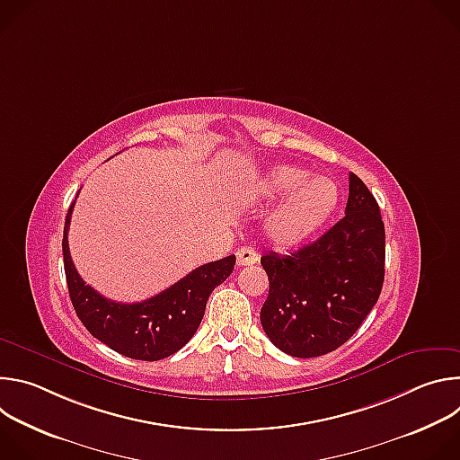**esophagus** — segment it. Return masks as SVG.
I'll use <instances>...</instances> for the list:
<instances>
[{
  "mask_svg": "<svg viewBox=\"0 0 460 460\" xmlns=\"http://www.w3.org/2000/svg\"><path fill=\"white\" fill-rule=\"evenodd\" d=\"M258 258H260V254H258V251H256L254 247L245 245V247H240V249L236 251V264H238L240 268L256 264Z\"/></svg>",
  "mask_w": 460,
  "mask_h": 460,
  "instance_id": "esophagus-1",
  "label": "esophagus"
}]
</instances>
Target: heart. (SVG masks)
<instances>
[{
  "mask_svg": "<svg viewBox=\"0 0 460 460\" xmlns=\"http://www.w3.org/2000/svg\"><path fill=\"white\" fill-rule=\"evenodd\" d=\"M286 193L268 224L270 234L282 245L298 243L320 229L335 213L341 196L333 180L291 165L273 167L254 183L258 199L275 200Z\"/></svg>",
  "mask_w": 460,
  "mask_h": 460,
  "instance_id": "obj_1",
  "label": "heart"
}]
</instances>
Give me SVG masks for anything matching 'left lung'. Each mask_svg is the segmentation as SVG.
I'll return each mask as SVG.
<instances>
[{
	"instance_id": "obj_1",
	"label": "left lung",
	"mask_w": 460,
	"mask_h": 460,
	"mask_svg": "<svg viewBox=\"0 0 460 460\" xmlns=\"http://www.w3.org/2000/svg\"><path fill=\"white\" fill-rule=\"evenodd\" d=\"M385 233L375 196L349 174L346 217L298 251L260 258L270 295L260 322L284 353L313 358L348 342L378 300Z\"/></svg>"
}]
</instances>
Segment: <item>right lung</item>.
<instances>
[{
    "instance_id": "add662e5",
    "label": "right lung",
    "mask_w": 460,
    "mask_h": 460,
    "mask_svg": "<svg viewBox=\"0 0 460 460\" xmlns=\"http://www.w3.org/2000/svg\"><path fill=\"white\" fill-rule=\"evenodd\" d=\"M75 202L63 227V266L75 311L89 333L135 360H162L181 349L199 330L209 295L234 268V254L196 268L174 286L137 304H119L102 296L78 275L69 252V224Z\"/></svg>"
}]
</instances>
